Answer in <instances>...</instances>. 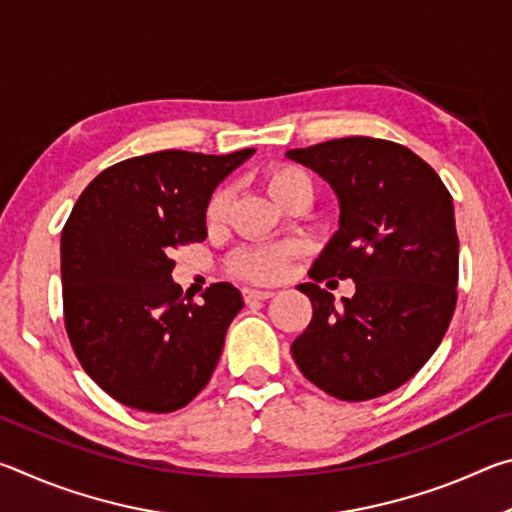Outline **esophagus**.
I'll use <instances>...</instances> for the list:
<instances>
[{
  "mask_svg": "<svg viewBox=\"0 0 512 512\" xmlns=\"http://www.w3.org/2000/svg\"><path fill=\"white\" fill-rule=\"evenodd\" d=\"M273 298V291L268 289H244V300L246 302H262V300H268Z\"/></svg>",
  "mask_w": 512,
  "mask_h": 512,
  "instance_id": "34e87169",
  "label": "esophagus"
}]
</instances>
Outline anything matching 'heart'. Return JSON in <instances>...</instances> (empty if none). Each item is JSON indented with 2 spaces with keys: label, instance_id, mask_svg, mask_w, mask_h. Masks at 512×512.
I'll list each match as a JSON object with an SVG mask.
<instances>
[{
  "label": "heart",
  "instance_id": "obj_1",
  "mask_svg": "<svg viewBox=\"0 0 512 512\" xmlns=\"http://www.w3.org/2000/svg\"><path fill=\"white\" fill-rule=\"evenodd\" d=\"M302 187L311 189V183L307 173L296 167H275L266 173V189L268 194L275 198V203H282L284 198ZM225 207H228V192L221 189V192H216L212 196L210 205H207V221L210 223L219 221L225 214ZM291 255H293V246H266V248L239 250V253L230 259V271L239 277H246V280L273 282L282 275Z\"/></svg>",
  "mask_w": 512,
  "mask_h": 512
}]
</instances>
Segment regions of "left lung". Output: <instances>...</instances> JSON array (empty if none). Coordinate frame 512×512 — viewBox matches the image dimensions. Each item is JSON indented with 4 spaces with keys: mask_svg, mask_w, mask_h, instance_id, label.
<instances>
[{
    "mask_svg": "<svg viewBox=\"0 0 512 512\" xmlns=\"http://www.w3.org/2000/svg\"><path fill=\"white\" fill-rule=\"evenodd\" d=\"M287 158L332 187L339 230L311 268L314 280H352V298L298 284L314 316L291 354L311 384L345 402L409 381L443 341L456 307L458 237L443 180L402 144L341 137Z\"/></svg>",
    "mask_w": 512,
    "mask_h": 512,
    "instance_id": "8db88e82",
    "label": "left lung"
}]
</instances>
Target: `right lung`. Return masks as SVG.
<instances>
[{
	"mask_svg": "<svg viewBox=\"0 0 512 512\" xmlns=\"http://www.w3.org/2000/svg\"><path fill=\"white\" fill-rule=\"evenodd\" d=\"M255 149L158 151L101 171L60 237L65 327L83 370L119 404L171 413L203 391L244 298L212 284L203 305L171 280L173 248L207 237L214 189Z\"/></svg>",
	"mask_w": 512,
	"mask_h": 512,
	"instance_id": "right-lung-1",
	"label": "right lung"
}]
</instances>
